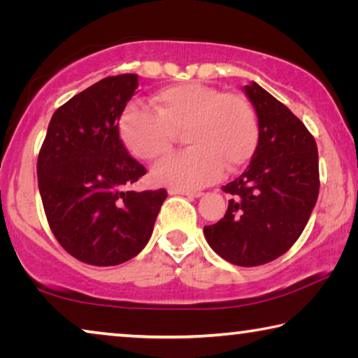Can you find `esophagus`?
Returning <instances> with one entry per match:
<instances>
[{"instance_id":"esophagus-1","label":"esophagus","mask_w":358,"mask_h":358,"mask_svg":"<svg viewBox=\"0 0 358 358\" xmlns=\"http://www.w3.org/2000/svg\"><path fill=\"white\" fill-rule=\"evenodd\" d=\"M171 196H186L191 199H199L202 197V192H192V191H181V189H169Z\"/></svg>"}]
</instances>
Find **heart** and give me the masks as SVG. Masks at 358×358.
<instances>
[{
    "mask_svg": "<svg viewBox=\"0 0 358 358\" xmlns=\"http://www.w3.org/2000/svg\"><path fill=\"white\" fill-rule=\"evenodd\" d=\"M155 112L131 104L120 118V137L138 159L151 161L185 132L187 148L156 162L151 177L159 186L196 191L234 172L251 159L259 142L256 112L245 96L187 82L157 92Z\"/></svg>",
    "mask_w": 358,
    "mask_h": 358,
    "instance_id": "1",
    "label": "heart"
}]
</instances>
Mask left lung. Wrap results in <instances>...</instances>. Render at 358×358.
<instances>
[{"label":"left lung","mask_w":358,"mask_h":358,"mask_svg":"<svg viewBox=\"0 0 358 358\" xmlns=\"http://www.w3.org/2000/svg\"><path fill=\"white\" fill-rule=\"evenodd\" d=\"M245 93L257 115V147L246 171L222 186L232 199L203 235L227 262L256 266L282 256L301 235L319 196V156L310 131L286 106L256 82Z\"/></svg>","instance_id":"obj_1"}]
</instances>
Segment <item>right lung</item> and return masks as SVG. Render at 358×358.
I'll return each instance as SVG.
<instances>
[{"label": "right lung", "instance_id": "right-lung-1", "mask_svg": "<svg viewBox=\"0 0 358 358\" xmlns=\"http://www.w3.org/2000/svg\"><path fill=\"white\" fill-rule=\"evenodd\" d=\"M138 76L106 77L53 113L38 157V183L53 235L85 264L136 257L153 234L166 189L132 191L147 171L120 138L118 121Z\"/></svg>", "mask_w": 358, "mask_h": 358}]
</instances>
